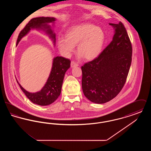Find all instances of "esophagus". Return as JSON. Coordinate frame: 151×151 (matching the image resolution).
Here are the masks:
<instances>
[{"label":"esophagus","mask_w":151,"mask_h":151,"mask_svg":"<svg viewBox=\"0 0 151 151\" xmlns=\"http://www.w3.org/2000/svg\"><path fill=\"white\" fill-rule=\"evenodd\" d=\"M79 65L76 63V62H75V61H71V67H77V66H78Z\"/></svg>","instance_id":"34e87169"}]
</instances>
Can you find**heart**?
Instances as JSON below:
<instances>
[{"label":"heart","instance_id":"heart-1","mask_svg":"<svg viewBox=\"0 0 151 151\" xmlns=\"http://www.w3.org/2000/svg\"><path fill=\"white\" fill-rule=\"evenodd\" d=\"M102 30L91 24L75 26L66 33V37L58 38L60 52L65 57H70L77 45V51L86 60H93L100 54L104 42Z\"/></svg>","mask_w":151,"mask_h":151}]
</instances>
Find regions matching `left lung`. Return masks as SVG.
Here are the masks:
<instances>
[{
	"instance_id": "1",
	"label": "left lung",
	"mask_w": 151,
	"mask_h": 151,
	"mask_svg": "<svg viewBox=\"0 0 151 151\" xmlns=\"http://www.w3.org/2000/svg\"><path fill=\"white\" fill-rule=\"evenodd\" d=\"M109 24L115 29L113 40L98 57L81 67L83 92L96 104L111 100L121 91L132 61V45L124 25Z\"/></svg>"
}]
</instances>
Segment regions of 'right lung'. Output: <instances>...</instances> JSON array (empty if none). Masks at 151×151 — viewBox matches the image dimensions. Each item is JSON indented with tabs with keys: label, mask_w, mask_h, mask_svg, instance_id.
Here are the masks:
<instances>
[{
	"label": "right lung",
	"mask_w": 151,
	"mask_h": 151,
	"mask_svg": "<svg viewBox=\"0 0 151 151\" xmlns=\"http://www.w3.org/2000/svg\"><path fill=\"white\" fill-rule=\"evenodd\" d=\"M55 21V19L54 17H40L32 19L19 33L16 45L30 29L33 28H41L46 30V33L49 35L55 45V35L51 29L50 26L48 25L49 23L54 22ZM70 64L71 61L69 59L62 57L54 58L50 74L46 83L40 91L36 93H30L27 91L21 86L17 80L16 81L22 92L33 103L41 106L49 105L56 100L60 94L65 73L70 67Z\"/></svg>",
	"instance_id": "add662e5"
}]
</instances>
